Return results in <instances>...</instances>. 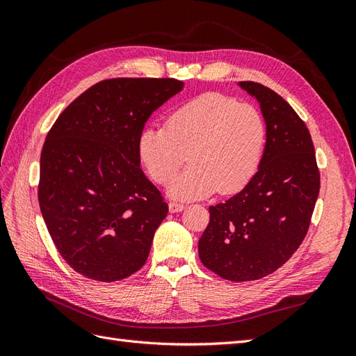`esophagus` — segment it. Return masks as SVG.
<instances>
[{
  "mask_svg": "<svg viewBox=\"0 0 356 356\" xmlns=\"http://www.w3.org/2000/svg\"><path fill=\"white\" fill-rule=\"evenodd\" d=\"M182 209H186V204L178 203V202H169V212L175 213V212H181Z\"/></svg>",
  "mask_w": 356,
  "mask_h": 356,
  "instance_id": "esophagus-1",
  "label": "esophagus"
}]
</instances>
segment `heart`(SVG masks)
<instances>
[{"instance_id":"b5f03b06","label":"heart","mask_w":356,"mask_h":356,"mask_svg":"<svg viewBox=\"0 0 356 356\" xmlns=\"http://www.w3.org/2000/svg\"><path fill=\"white\" fill-rule=\"evenodd\" d=\"M266 136V122L254 105L207 93L172 113L166 127H145L138 154L159 184L170 182L188 156L191 166L170 187L174 196L195 199L215 190L230 195L255 175Z\"/></svg>"}]
</instances>
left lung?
Returning a JSON list of instances; mask_svg holds the SVG:
<instances>
[{
	"instance_id": "left-lung-1",
	"label": "left lung",
	"mask_w": 356,
	"mask_h": 356,
	"mask_svg": "<svg viewBox=\"0 0 356 356\" xmlns=\"http://www.w3.org/2000/svg\"><path fill=\"white\" fill-rule=\"evenodd\" d=\"M241 88L260 102L267 138L251 181L209 208L199 257L233 282L261 279L285 264L306 238L321 177L309 129L282 96L255 81Z\"/></svg>"
}]
</instances>
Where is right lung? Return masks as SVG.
<instances>
[{
	"label": "right lung",
	"mask_w": 356,
	"mask_h": 356,
	"mask_svg": "<svg viewBox=\"0 0 356 356\" xmlns=\"http://www.w3.org/2000/svg\"><path fill=\"white\" fill-rule=\"evenodd\" d=\"M175 79H110L60 113L42 145L38 202L56 250L101 282L141 268L168 203L139 168L148 117L177 95Z\"/></svg>",
	"instance_id": "add662e5"
}]
</instances>
